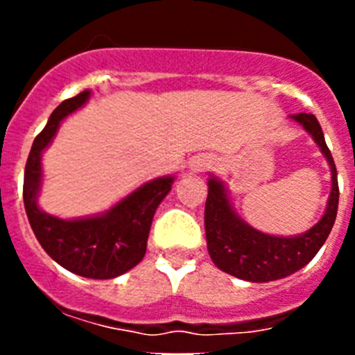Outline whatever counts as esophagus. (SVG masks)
Returning a JSON list of instances; mask_svg holds the SVG:
<instances>
[{"label":"esophagus","mask_w":355,"mask_h":355,"mask_svg":"<svg viewBox=\"0 0 355 355\" xmlns=\"http://www.w3.org/2000/svg\"><path fill=\"white\" fill-rule=\"evenodd\" d=\"M211 163H213V159L209 158V156L200 155V156H197V158L192 159V165H190V167H192L193 172H202V171H206V168H208Z\"/></svg>","instance_id":"1"}]
</instances>
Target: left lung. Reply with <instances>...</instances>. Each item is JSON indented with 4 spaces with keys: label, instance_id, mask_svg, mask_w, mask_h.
<instances>
[{
    "label": "left lung",
    "instance_id": "left-lung-1",
    "mask_svg": "<svg viewBox=\"0 0 355 355\" xmlns=\"http://www.w3.org/2000/svg\"><path fill=\"white\" fill-rule=\"evenodd\" d=\"M291 119L311 135L327 159L332 174L331 196L324 216L306 233L297 236H274L254 229L241 220L233 209L224 183L215 175L208 180L205 227L209 258L222 272L250 283H268L300 270L322 249L336 220L340 200L338 172L325 144L324 131L313 114H297L291 115Z\"/></svg>",
    "mask_w": 355,
    "mask_h": 355
}]
</instances>
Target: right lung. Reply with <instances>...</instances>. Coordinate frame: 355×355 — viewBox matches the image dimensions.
I'll use <instances>...</instances> for the list:
<instances>
[{"instance_id":"obj_1","label":"right lung","mask_w":355,"mask_h":355,"mask_svg":"<svg viewBox=\"0 0 355 355\" xmlns=\"http://www.w3.org/2000/svg\"><path fill=\"white\" fill-rule=\"evenodd\" d=\"M90 90L65 99L33 140L24 168L23 199L28 220L42 249L72 274L89 279H114L142 261L156 208L171 192L174 178L147 181L108 211L83 218H58L42 211L37 197L42 184V150L51 144L60 122L89 101Z\"/></svg>"}]
</instances>
